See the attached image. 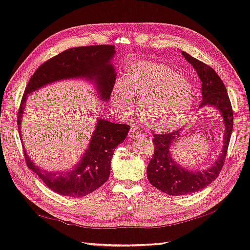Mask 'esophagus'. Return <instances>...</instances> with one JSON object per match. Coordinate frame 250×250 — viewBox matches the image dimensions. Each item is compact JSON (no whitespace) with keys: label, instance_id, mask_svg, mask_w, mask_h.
Here are the masks:
<instances>
[{"label":"esophagus","instance_id":"34e87169","mask_svg":"<svg viewBox=\"0 0 250 250\" xmlns=\"http://www.w3.org/2000/svg\"><path fill=\"white\" fill-rule=\"evenodd\" d=\"M141 133L139 131H137L135 128H133V126H131L130 128V131H129V136L132 137V139H139V137H141Z\"/></svg>","mask_w":250,"mask_h":250}]
</instances>
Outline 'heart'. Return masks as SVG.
<instances>
[{
	"mask_svg": "<svg viewBox=\"0 0 250 250\" xmlns=\"http://www.w3.org/2000/svg\"><path fill=\"white\" fill-rule=\"evenodd\" d=\"M140 100L139 113L147 128L164 133L185 124L194 103V90L187 78L174 68L152 61L131 63L124 81L111 93L117 111L128 114Z\"/></svg>",
	"mask_w": 250,
	"mask_h": 250,
	"instance_id": "obj_1",
	"label": "heart"
}]
</instances>
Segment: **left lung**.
<instances>
[{
	"label": "left lung",
	"instance_id": "8db88e82",
	"mask_svg": "<svg viewBox=\"0 0 250 250\" xmlns=\"http://www.w3.org/2000/svg\"><path fill=\"white\" fill-rule=\"evenodd\" d=\"M182 54L185 59L193 66L200 78L202 84V102L200 108L208 106L218 110L224 121L225 132L224 145L218 159L213 166L203 171L185 168L173 159L171 146L182 133L180 130L167 134H155L152 141L155 145V152L147 167V177L153 187L174 196L198 192L219 176L227 157L233 128L231 102L218 74L210 66L188 55L187 52L182 51Z\"/></svg>",
	"mask_w": 250,
	"mask_h": 250
}]
</instances>
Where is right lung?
Wrapping results in <instances>:
<instances>
[{
  "mask_svg": "<svg viewBox=\"0 0 250 250\" xmlns=\"http://www.w3.org/2000/svg\"><path fill=\"white\" fill-rule=\"evenodd\" d=\"M116 54L113 45H93L64 50L43 63L31 77L21 100L18 129L29 94L47 84L65 79H84L94 84L101 101H108L116 81L111 60ZM128 125L113 124L98 118L88 148L76 166L67 172L46 171L31 160L23 146L26 166L55 192L64 196H83L100 188L109 177L110 162L116 147L125 140ZM22 140V137H21Z\"/></svg>",
  "mask_w": 250,
  "mask_h": 250,
  "instance_id": "1",
  "label": "right lung"
}]
</instances>
